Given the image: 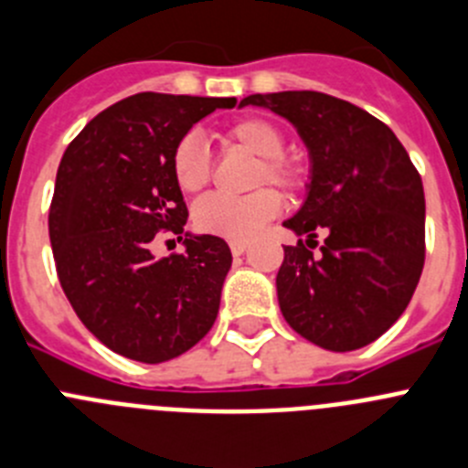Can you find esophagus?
<instances>
[{"instance_id": "obj_1", "label": "esophagus", "mask_w": 468, "mask_h": 468, "mask_svg": "<svg viewBox=\"0 0 468 468\" xmlns=\"http://www.w3.org/2000/svg\"><path fill=\"white\" fill-rule=\"evenodd\" d=\"M247 249H249V242H244V239H233V242H230V251H233V256H242Z\"/></svg>"}]
</instances>
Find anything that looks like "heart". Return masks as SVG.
Instances as JSON below:
<instances>
[{"label":"heart","instance_id":"1","mask_svg":"<svg viewBox=\"0 0 468 468\" xmlns=\"http://www.w3.org/2000/svg\"><path fill=\"white\" fill-rule=\"evenodd\" d=\"M226 150L256 156L251 165L249 186L259 189L242 198L207 196L194 207V226L200 233L224 239H251L282 212V196L274 189L261 186L274 185L286 194L304 191L309 173L295 156L286 154V135L277 122L263 115H247L230 122L221 133ZM170 173L186 194L203 191L212 180V159L198 135L186 133L170 150Z\"/></svg>","mask_w":468,"mask_h":468}]
</instances>
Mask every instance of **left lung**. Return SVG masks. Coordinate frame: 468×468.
I'll use <instances>...</instances> for the list:
<instances>
[{
    "label": "left lung",
    "mask_w": 468,
    "mask_h": 468,
    "mask_svg": "<svg viewBox=\"0 0 468 468\" xmlns=\"http://www.w3.org/2000/svg\"><path fill=\"white\" fill-rule=\"evenodd\" d=\"M239 106L286 117L312 156L307 200L283 224L310 244L283 247V318L327 351L377 342L409 307L425 265V191L409 152L390 126L323 91L251 94ZM318 232L326 242L316 257Z\"/></svg>",
    "instance_id": "obj_1"
}]
</instances>
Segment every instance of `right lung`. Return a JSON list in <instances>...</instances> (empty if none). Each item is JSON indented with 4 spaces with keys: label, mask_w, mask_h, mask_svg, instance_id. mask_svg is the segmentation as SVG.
Masks as SVG:
<instances>
[{
    "label": "right lung",
    "mask_w": 468,
    "mask_h": 468,
    "mask_svg": "<svg viewBox=\"0 0 468 468\" xmlns=\"http://www.w3.org/2000/svg\"><path fill=\"white\" fill-rule=\"evenodd\" d=\"M235 99L143 91L94 117L57 168L48 230L64 293L85 327L131 360H173L200 342L219 314L233 256L217 235H185L186 203L170 150ZM161 232L187 251L151 256Z\"/></svg>",
    "instance_id": "obj_1"
}]
</instances>
